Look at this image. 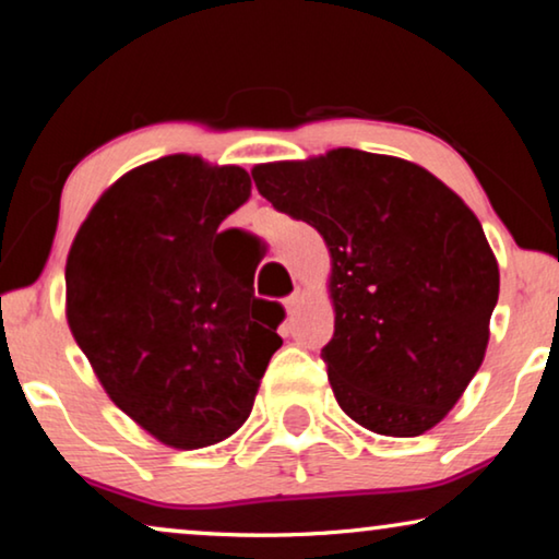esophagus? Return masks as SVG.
<instances>
[{"label":"esophagus","mask_w":559,"mask_h":559,"mask_svg":"<svg viewBox=\"0 0 559 559\" xmlns=\"http://www.w3.org/2000/svg\"><path fill=\"white\" fill-rule=\"evenodd\" d=\"M300 305H302V295L300 293H293L285 300V308H287V316H295L297 310H300Z\"/></svg>","instance_id":"1"}]
</instances>
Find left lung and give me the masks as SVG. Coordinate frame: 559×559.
Instances as JSON below:
<instances>
[{"instance_id": "left-lung-1", "label": "left lung", "mask_w": 559, "mask_h": 559, "mask_svg": "<svg viewBox=\"0 0 559 559\" xmlns=\"http://www.w3.org/2000/svg\"><path fill=\"white\" fill-rule=\"evenodd\" d=\"M251 178L331 251L335 331L320 358L341 409L389 438L432 430L484 364L499 300L476 213L425 167L350 147Z\"/></svg>"}]
</instances>
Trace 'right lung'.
Here are the masks:
<instances>
[{"label":"right lung","instance_id":"obj_1","mask_svg":"<svg viewBox=\"0 0 559 559\" xmlns=\"http://www.w3.org/2000/svg\"><path fill=\"white\" fill-rule=\"evenodd\" d=\"M251 195L239 165L167 155L98 198L66 262V318L96 379L152 438L198 450L231 438L282 346L277 302L257 300L218 226Z\"/></svg>","mask_w":559,"mask_h":559}]
</instances>
